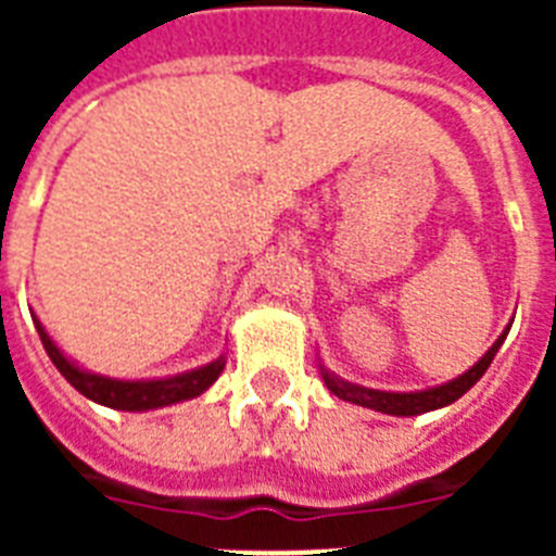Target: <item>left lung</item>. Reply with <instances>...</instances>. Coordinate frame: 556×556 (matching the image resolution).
<instances>
[{"instance_id": "left-lung-1", "label": "left lung", "mask_w": 556, "mask_h": 556, "mask_svg": "<svg viewBox=\"0 0 556 556\" xmlns=\"http://www.w3.org/2000/svg\"><path fill=\"white\" fill-rule=\"evenodd\" d=\"M508 338V329L502 331L500 340L493 343L482 357H479V364H473L465 375H458V378L447 380V383H441V387H430L421 389V392H383V389H369L361 387V383H352V380L338 378L334 371H329L326 366L320 364V375L326 380V387H329L331 395L343 397L349 404L357 406H369L375 413H387V415H421V413H432V409H441V406L453 404L458 397L465 395L467 389L473 387L476 380L482 378L488 366L493 364V357L500 352V346Z\"/></svg>"}]
</instances>
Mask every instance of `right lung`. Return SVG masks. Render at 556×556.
Listing matches in <instances>:
<instances>
[{"mask_svg": "<svg viewBox=\"0 0 556 556\" xmlns=\"http://www.w3.org/2000/svg\"><path fill=\"white\" fill-rule=\"evenodd\" d=\"M39 331V340L46 346L48 357L54 361L68 383H72L80 395H86L94 404L112 406V409H126V413H147V409H159V406L178 404V401H190V397L201 395L204 389L213 387V380L225 369V357H216L213 364L199 366L192 371H181L173 378H155V380H117L106 378V375H94L89 369L68 361V357L56 349V343L48 338V331L42 329V323L34 320Z\"/></svg>", "mask_w": 556, "mask_h": 556, "instance_id": "1", "label": "right lung"}]
</instances>
